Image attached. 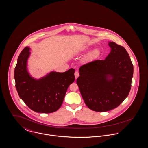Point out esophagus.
<instances>
[{"instance_id": "1", "label": "esophagus", "mask_w": 148, "mask_h": 148, "mask_svg": "<svg viewBox=\"0 0 148 148\" xmlns=\"http://www.w3.org/2000/svg\"><path fill=\"white\" fill-rule=\"evenodd\" d=\"M74 75H75V79H77V78H78V77L79 76V72H78V71H76L75 72V73H74Z\"/></svg>"}]
</instances>
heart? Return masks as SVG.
<instances>
[{"label": "heart", "instance_id": "b5f03b06", "mask_svg": "<svg viewBox=\"0 0 148 148\" xmlns=\"http://www.w3.org/2000/svg\"><path fill=\"white\" fill-rule=\"evenodd\" d=\"M90 48L88 47H86L82 49V51H86L88 50ZM100 56V51L98 49H95L88 54V55L86 57V60L88 61H92L97 58Z\"/></svg>", "mask_w": 148, "mask_h": 148}]
</instances>
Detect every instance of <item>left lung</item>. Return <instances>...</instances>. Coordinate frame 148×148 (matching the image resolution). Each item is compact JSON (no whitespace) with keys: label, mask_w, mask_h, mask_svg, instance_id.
Masks as SVG:
<instances>
[{"label":"left lung","mask_w":148,"mask_h":148,"mask_svg":"<svg viewBox=\"0 0 148 148\" xmlns=\"http://www.w3.org/2000/svg\"><path fill=\"white\" fill-rule=\"evenodd\" d=\"M103 60H97L80 67L77 79L86 105L92 110L105 112L118 107L128 96L134 66L125 48L113 42Z\"/></svg>","instance_id":"obj_1"}]
</instances>
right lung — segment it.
Listing matches in <instances>:
<instances>
[{
    "label": "right lung",
    "instance_id": "1",
    "mask_svg": "<svg viewBox=\"0 0 148 148\" xmlns=\"http://www.w3.org/2000/svg\"><path fill=\"white\" fill-rule=\"evenodd\" d=\"M30 48L25 47L20 53L14 69V79L18 94L25 104L36 113H51L57 111L64 101L70 84L75 80V70L64 73L52 71L35 79L27 70Z\"/></svg>",
    "mask_w": 148,
    "mask_h": 148
}]
</instances>
